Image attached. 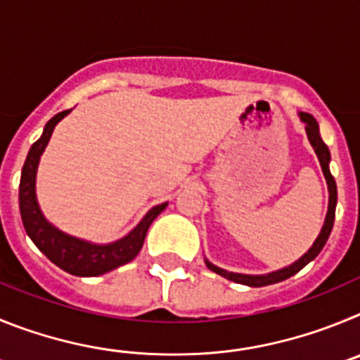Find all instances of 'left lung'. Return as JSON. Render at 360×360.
Returning a JSON list of instances; mask_svg holds the SVG:
<instances>
[{"mask_svg":"<svg viewBox=\"0 0 360 360\" xmlns=\"http://www.w3.org/2000/svg\"><path fill=\"white\" fill-rule=\"evenodd\" d=\"M297 115L299 119H301V122L304 124L308 142H310L314 151H316L317 158H319L321 169H323L324 178H326V186H328V195H330L328 212H326V218H324L323 229H321L319 236L316 238L314 245H311L310 249H308L303 256L299 257L297 262H294L288 266H283V269L279 270H274V272H269V274H240V272H229V270L219 269V266H216L214 263L205 259V265H207L209 270L219 274L221 278L229 279V281L240 283V285H247V287H266V285H274V283L285 281V279L297 274L299 270L303 269V266H307L311 259H316L317 254L323 250V247L326 245V241H328L330 232H332V227H333V219H335V205H337V186L332 173H330V160H332V157H330L328 146L324 144L323 139H321L319 124H317V120L314 119L310 113H304V111H299Z\"/></svg>","mask_w":360,"mask_h":360,"instance_id":"obj_1","label":"left lung"}]
</instances>
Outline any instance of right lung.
<instances>
[{"label":"right lung","instance_id":"add662e5","mask_svg":"<svg viewBox=\"0 0 360 360\" xmlns=\"http://www.w3.org/2000/svg\"><path fill=\"white\" fill-rule=\"evenodd\" d=\"M72 110L61 111L56 117L46 122L43 129V135L39 141L34 142L27 155V160L21 171V182H19V211L23 227L27 231L28 238L34 241L37 249L49 257L53 265L63 269L65 272L81 278H91V276L106 274L110 270L117 269L120 265H126L141 252L144 245L146 234H148L149 225L157 218L165 207L167 202L155 205L149 209L148 214L139 221L131 232L111 243H91V241L81 240V238L70 236L61 229L52 225L44 218L43 211L39 209L36 196V174L39 167V160L43 151L46 149L52 136L53 129Z\"/></svg>","mask_w":360,"mask_h":360}]
</instances>
